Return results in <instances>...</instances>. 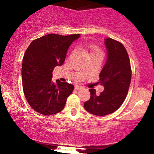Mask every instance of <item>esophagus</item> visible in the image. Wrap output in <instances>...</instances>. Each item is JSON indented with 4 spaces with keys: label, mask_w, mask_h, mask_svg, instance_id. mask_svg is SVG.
Instances as JSON below:
<instances>
[{
    "label": "esophagus",
    "mask_w": 154,
    "mask_h": 154,
    "mask_svg": "<svg viewBox=\"0 0 154 154\" xmlns=\"http://www.w3.org/2000/svg\"><path fill=\"white\" fill-rule=\"evenodd\" d=\"M75 89H77V90H79V89H84V87L82 86H79V85H75Z\"/></svg>",
    "instance_id": "esophagus-1"
}]
</instances>
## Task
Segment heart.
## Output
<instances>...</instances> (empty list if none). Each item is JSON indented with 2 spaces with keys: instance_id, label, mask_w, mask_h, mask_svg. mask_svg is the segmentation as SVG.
<instances>
[{
  "instance_id": "b5f03b06",
  "label": "heart",
  "mask_w": 154,
  "mask_h": 154,
  "mask_svg": "<svg viewBox=\"0 0 154 154\" xmlns=\"http://www.w3.org/2000/svg\"><path fill=\"white\" fill-rule=\"evenodd\" d=\"M86 51L89 55L95 54H102L101 50L98 46L94 44H89L86 46Z\"/></svg>"
}]
</instances>
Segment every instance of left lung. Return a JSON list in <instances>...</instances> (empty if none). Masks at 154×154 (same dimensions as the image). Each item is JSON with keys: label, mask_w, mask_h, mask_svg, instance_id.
Instances as JSON below:
<instances>
[{"label": "left lung", "mask_w": 154, "mask_h": 154, "mask_svg": "<svg viewBox=\"0 0 154 154\" xmlns=\"http://www.w3.org/2000/svg\"><path fill=\"white\" fill-rule=\"evenodd\" d=\"M108 59L100 73L98 84L104 86V90L96 94L95 89H89L90 99L84 103L86 111L103 116L113 113L120 108L127 95L132 78L130 60L124 45L114 39H105Z\"/></svg>", "instance_id": "8db88e82"}]
</instances>
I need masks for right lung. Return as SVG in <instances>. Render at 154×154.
<instances>
[{"mask_svg":"<svg viewBox=\"0 0 154 154\" xmlns=\"http://www.w3.org/2000/svg\"><path fill=\"white\" fill-rule=\"evenodd\" d=\"M80 34H48L31 42L22 60V79L25 97L34 110L44 116L60 113L74 89L72 84L57 80L52 72L62 65L69 46Z\"/></svg>","mask_w":154,"mask_h":154,"instance_id":"add662e5","label":"right lung"}]
</instances>
